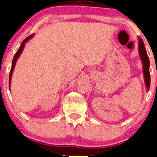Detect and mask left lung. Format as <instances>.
Wrapping results in <instances>:
<instances>
[{
  "mask_svg": "<svg viewBox=\"0 0 157 157\" xmlns=\"http://www.w3.org/2000/svg\"><path fill=\"white\" fill-rule=\"evenodd\" d=\"M138 52H139L140 59L142 61L143 73H144L145 85H146V90L148 91L151 82V77L149 72V59H148L147 52H146V48H145L144 41H143L142 39L139 37H138Z\"/></svg>",
  "mask_w": 157,
  "mask_h": 157,
  "instance_id": "left-lung-1",
  "label": "left lung"
}]
</instances>
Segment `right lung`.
I'll return each instance as SVG.
<instances>
[{"mask_svg": "<svg viewBox=\"0 0 157 157\" xmlns=\"http://www.w3.org/2000/svg\"><path fill=\"white\" fill-rule=\"evenodd\" d=\"M35 34H33L31 35H29V37H27V38L23 40V42L21 43V44L20 45V47H19V48L18 49L17 52L15 53L14 56H13V61H12V64H11V71H10V74H9V90H10V87H11V77H12V74L13 72V69H14V67H15V65H16V63H17V61L18 60V59H19V57L20 56L21 53H22V51L24 50V48H25V43H27L29 40H31L33 38V37H34Z\"/></svg>", "mask_w": 157, "mask_h": 157, "instance_id": "obj_1", "label": "right lung"}]
</instances>
